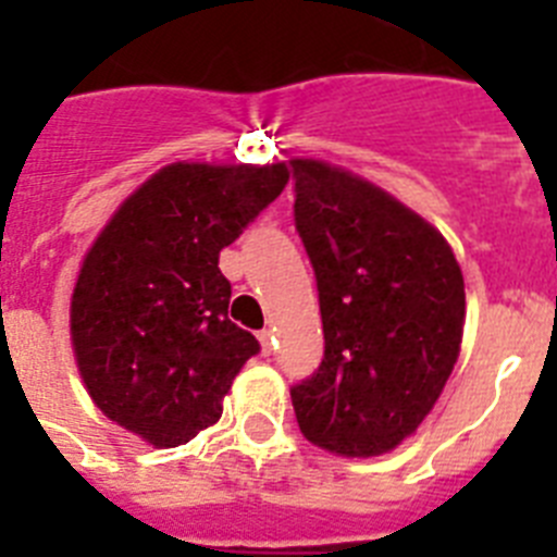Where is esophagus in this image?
<instances>
[{
    "mask_svg": "<svg viewBox=\"0 0 557 557\" xmlns=\"http://www.w3.org/2000/svg\"><path fill=\"white\" fill-rule=\"evenodd\" d=\"M259 343H262V354L268 357V354L273 351V332H270V329H262V332H259Z\"/></svg>",
    "mask_w": 557,
    "mask_h": 557,
    "instance_id": "34e87169",
    "label": "esophagus"
}]
</instances>
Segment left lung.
Wrapping results in <instances>:
<instances>
[{"label": "left lung", "instance_id": "1", "mask_svg": "<svg viewBox=\"0 0 557 557\" xmlns=\"http://www.w3.org/2000/svg\"><path fill=\"white\" fill-rule=\"evenodd\" d=\"M295 228L318 278L323 359L289 387L304 437L343 457L396 449L460 354L462 273L441 231L385 189L293 159Z\"/></svg>", "mask_w": 557, "mask_h": 557}]
</instances>
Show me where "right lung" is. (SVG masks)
<instances>
[{
  "instance_id": "right-lung-1",
  "label": "right lung",
  "mask_w": 557,
  "mask_h": 557,
  "mask_svg": "<svg viewBox=\"0 0 557 557\" xmlns=\"http://www.w3.org/2000/svg\"><path fill=\"white\" fill-rule=\"evenodd\" d=\"M287 164H170L116 209L83 259L72 346L88 396L156 449L189 444L259 339L228 321L220 250L268 209Z\"/></svg>"
}]
</instances>
